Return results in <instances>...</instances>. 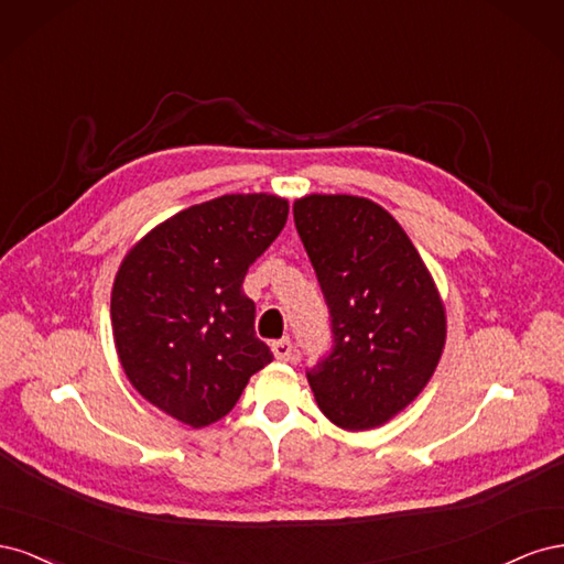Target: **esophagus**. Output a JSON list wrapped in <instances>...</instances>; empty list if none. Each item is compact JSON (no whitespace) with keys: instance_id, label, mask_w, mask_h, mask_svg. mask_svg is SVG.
Segmentation results:
<instances>
[{"instance_id":"34e87169","label":"esophagus","mask_w":564,"mask_h":564,"mask_svg":"<svg viewBox=\"0 0 564 564\" xmlns=\"http://www.w3.org/2000/svg\"><path fill=\"white\" fill-rule=\"evenodd\" d=\"M272 352H275L280 362H292L294 360V346H292V340H289V338L275 340V344H272Z\"/></svg>"}]
</instances>
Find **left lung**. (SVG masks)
Masks as SVG:
<instances>
[{
  "label": "left lung",
  "instance_id": "left-lung-1",
  "mask_svg": "<svg viewBox=\"0 0 564 564\" xmlns=\"http://www.w3.org/2000/svg\"><path fill=\"white\" fill-rule=\"evenodd\" d=\"M294 224L332 319L329 355L305 371L315 400L340 429H377L431 381L445 305L412 240L371 199L308 195Z\"/></svg>",
  "mask_w": 564,
  "mask_h": 564
}]
</instances>
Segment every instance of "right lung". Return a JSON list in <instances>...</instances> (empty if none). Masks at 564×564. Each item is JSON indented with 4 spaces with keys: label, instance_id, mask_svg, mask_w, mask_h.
I'll use <instances>...</instances> for the list:
<instances>
[{
    "label": "right lung",
    "instance_id": "1",
    "mask_svg": "<svg viewBox=\"0 0 564 564\" xmlns=\"http://www.w3.org/2000/svg\"><path fill=\"white\" fill-rule=\"evenodd\" d=\"M286 214V199L265 193L202 202L150 230L117 270L119 362L150 404L191 429L224 419L272 360L242 282Z\"/></svg>",
    "mask_w": 564,
    "mask_h": 564
}]
</instances>
